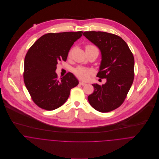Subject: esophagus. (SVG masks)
<instances>
[{"label": "esophagus", "mask_w": 159, "mask_h": 159, "mask_svg": "<svg viewBox=\"0 0 159 159\" xmlns=\"http://www.w3.org/2000/svg\"><path fill=\"white\" fill-rule=\"evenodd\" d=\"M80 84L81 85V86H84V85H86V84L84 83H83V82H82V81H80Z\"/></svg>", "instance_id": "esophagus-1"}]
</instances>
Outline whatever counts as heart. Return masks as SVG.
Returning a JSON list of instances; mask_svg holds the SVG:
<instances>
[{
  "label": "heart",
  "mask_w": 159,
  "mask_h": 159,
  "mask_svg": "<svg viewBox=\"0 0 159 159\" xmlns=\"http://www.w3.org/2000/svg\"><path fill=\"white\" fill-rule=\"evenodd\" d=\"M86 50H98L97 48L93 45H88L86 47ZM75 75L82 80H86L89 78L91 71L85 67H78L73 70Z\"/></svg>",
  "instance_id": "heart-1"
}]
</instances>
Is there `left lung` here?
Segmentation results:
<instances>
[{"label":"left lung","mask_w":159,"mask_h":159,"mask_svg":"<svg viewBox=\"0 0 159 159\" xmlns=\"http://www.w3.org/2000/svg\"><path fill=\"white\" fill-rule=\"evenodd\" d=\"M83 35L100 49L102 60L97 76L107 80L102 86L92 84L94 90L88 101L99 112L113 111L124 102L133 83L134 56L125 42L116 35L90 31Z\"/></svg>","instance_id":"8db88e82"}]
</instances>
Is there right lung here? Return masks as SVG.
<instances>
[{"instance_id":"1","label":"right lung","mask_w":159,"mask_h":159,"mask_svg":"<svg viewBox=\"0 0 159 159\" xmlns=\"http://www.w3.org/2000/svg\"><path fill=\"white\" fill-rule=\"evenodd\" d=\"M83 32L46 34L28 50L24 81L33 101L41 108L52 111L59 108L68 99L71 89L78 84L70 72L58 80L56 70L59 61H66L69 50Z\"/></svg>"}]
</instances>
